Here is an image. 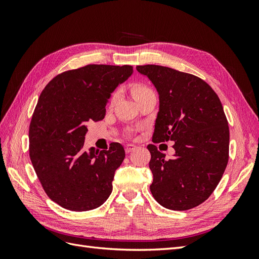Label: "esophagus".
<instances>
[{"instance_id": "obj_1", "label": "esophagus", "mask_w": 259, "mask_h": 259, "mask_svg": "<svg viewBox=\"0 0 259 259\" xmlns=\"http://www.w3.org/2000/svg\"><path fill=\"white\" fill-rule=\"evenodd\" d=\"M136 148H137V147H136L135 145L128 144V145L125 146V152H126V153H130V152H132V151L134 150V149H136Z\"/></svg>"}]
</instances>
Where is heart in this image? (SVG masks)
I'll use <instances>...</instances> for the list:
<instances>
[{
    "mask_svg": "<svg viewBox=\"0 0 259 259\" xmlns=\"http://www.w3.org/2000/svg\"><path fill=\"white\" fill-rule=\"evenodd\" d=\"M131 92H132V95L134 96V98L138 101L140 98H143L144 96L148 95V94H151L153 93L151 89H149L148 86L144 85V84H133L131 86ZM117 95L116 94H113L110 98V104H114L115 100H116Z\"/></svg>",
    "mask_w": 259,
    "mask_h": 259,
    "instance_id": "obj_1",
    "label": "heart"
}]
</instances>
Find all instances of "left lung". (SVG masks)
Instances as JSON below:
<instances>
[{
    "label": "left lung",
    "instance_id": "1",
    "mask_svg": "<svg viewBox=\"0 0 259 259\" xmlns=\"http://www.w3.org/2000/svg\"><path fill=\"white\" fill-rule=\"evenodd\" d=\"M160 98L149 162L150 191L162 206L187 210L209 198L221 182L229 159V126L213 89L200 77L168 67L137 66ZM175 142L167 160L154 144Z\"/></svg>",
    "mask_w": 259,
    "mask_h": 259
}]
</instances>
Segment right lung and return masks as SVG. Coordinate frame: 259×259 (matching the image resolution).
<instances>
[{
    "label": "right lung",
    "instance_id": "1",
    "mask_svg": "<svg viewBox=\"0 0 259 259\" xmlns=\"http://www.w3.org/2000/svg\"><path fill=\"white\" fill-rule=\"evenodd\" d=\"M132 66L88 65L62 72L42 91L29 126V155L45 193L74 211L104 204L112 191L114 171L124 158L122 145L85 151L90 122L103 120L116 86Z\"/></svg>",
    "mask_w": 259,
    "mask_h": 259
}]
</instances>
